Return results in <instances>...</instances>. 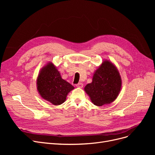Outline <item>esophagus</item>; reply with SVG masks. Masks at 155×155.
<instances>
[{"instance_id": "1", "label": "esophagus", "mask_w": 155, "mask_h": 155, "mask_svg": "<svg viewBox=\"0 0 155 155\" xmlns=\"http://www.w3.org/2000/svg\"><path fill=\"white\" fill-rule=\"evenodd\" d=\"M83 86H84V84H83L82 83H81V82H80V83H78V84H76V87H77L82 88V87H83Z\"/></svg>"}]
</instances>
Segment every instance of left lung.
I'll return each instance as SVG.
<instances>
[{"label": "left lung", "instance_id": "obj_1", "mask_svg": "<svg viewBox=\"0 0 155 155\" xmlns=\"http://www.w3.org/2000/svg\"><path fill=\"white\" fill-rule=\"evenodd\" d=\"M121 79L117 68L109 61L103 62L95 72L92 82L87 84L85 91L97 106L110 104L118 96Z\"/></svg>", "mask_w": 155, "mask_h": 155}]
</instances>
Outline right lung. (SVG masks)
Returning <instances> with one entry per match:
<instances>
[{
    "instance_id": "1",
    "label": "right lung",
    "mask_w": 155,
    "mask_h": 155,
    "mask_svg": "<svg viewBox=\"0 0 155 155\" xmlns=\"http://www.w3.org/2000/svg\"><path fill=\"white\" fill-rule=\"evenodd\" d=\"M38 90L43 98L54 105L63 103L67 94L74 87L61 78L59 71L52 63L41 71L37 80Z\"/></svg>"
}]
</instances>
